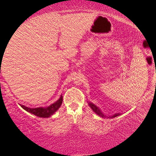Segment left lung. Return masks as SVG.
<instances>
[{"label":"left lung","mask_w":156,"mask_h":156,"mask_svg":"<svg viewBox=\"0 0 156 156\" xmlns=\"http://www.w3.org/2000/svg\"><path fill=\"white\" fill-rule=\"evenodd\" d=\"M88 105H89L90 107H91V108L93 110V111L95 112L98 115H99V116L102 117V118H106V117H107V116L103 115V113L101 112V110L100 109V108H99L97 106H96L94 104H93V103H90V102H89V103H88ZM119 115H120V113H116V114H115V115H112V116H108L107 118H111V119H112V118H115V117L118 116H119Z\"/></svg>","instance_id":"8db88e82"}]
</instances>
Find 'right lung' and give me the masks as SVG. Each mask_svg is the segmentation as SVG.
I'll return each mask as SVG.
<instances>
[{"label": "right lung", "mask_w": 156, "mask_h": 156, "mask_svg": "<svg viewBox=\"0 0 156 156\" xmlns=\"http://www.w3.org/2000/svg\"><path fill=\"white\" fill-rule=\"evenodd\" d=\"M63 98L61 96L58 101H56L55 103H53L49 107L44 108V107H37V108H29L25 107V105H21V107L25 109V111L29 112L32 114L38 117L41 118H48L53 115L54 113L57 111L59 107L61 106L62 103Z\"/></svg>", "instance_id": "add662e5"}]
</instances>
